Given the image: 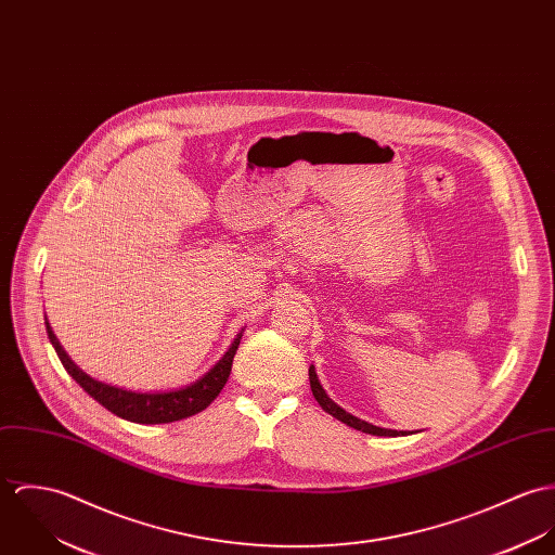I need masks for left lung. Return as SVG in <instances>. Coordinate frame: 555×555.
<instances>
[{
    "instance_id": "left-lung-1",
    "label": "left lung",
    "mask_w": 555,
    "mask_h": 555,
    "mask_svg": "<svg viewBox=\"0 0 555 555\" xmlns=\"http://www.w3.org/2000/svg\"><path fill=\"white\" fill-rule=\"evenodd\" d=\"M308 378H310L312 396H314V400L319 402V406H321L325 413H330L332 417H336L338 422H343V424H347V426H351V428H356V430L372 434V436H406V434H411V431L378 428V426H372L369 422H364V420H360V417H356V415L347 413L343 406H338V404H336V402L325 393V389H323V387H321V383H319V376H317V372H314V366H310V369H308Z\"/></svg>"
}]
</instances>
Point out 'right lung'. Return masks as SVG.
Returning <instances> with one entry per match:
<instances>
[{"mask_svg":"<svg viewBox=\"0 0 555 555\" xmlns=\"http://www.w3.org/2000/svg\"><path fill=\"white\" fill-rule=\"evenodd\" d=\"M44 323H47L49 340L55 347L67 374L104 409H108L117 417L133 422V424H172V422L186 420L195 413H202L225 387L228 376L232 372L234 356H236L241 338H243V330H241L236 334L234 343L230 345V349L223 353V358L212 369L206 370L199 378H195L193 383H186L177 389H166V391H131V389L98 380L78 369L72 362V358L65 353L49 319H44Z\"/></svg>","mask_w":555,"mask_h":555,"instance_id":"add662e5","label":"right lung"}]
</instances>
